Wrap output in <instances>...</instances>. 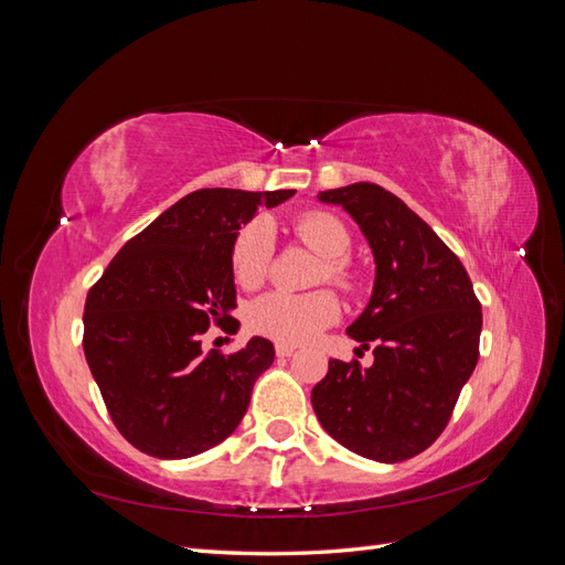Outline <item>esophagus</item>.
Segmentation results:
<instances>
[{
    "instance_id": "1",
    "label": "esophagus",
    "mask_w": 565,
    "mask_h": 565,
    "mask_svg": "<svg viewBox=\"0 0 565 565\" xmlns=\"http://www.w3.org/2000/svg\"><path fill=\"white\" fill-rule=\"evenodd\" d=\"M274 351H277V356L279 359H286V356H291V353L296 351V347L294 344H277V347H274Z\"/></svg>"
}]
</instances>
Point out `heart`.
I'll use <instances>...</instances> for the list:
<instances>
[{
	"instance_id": "obj_1",
	"label": "heart",
	"mask_w": 565,
	"mask_h": 565,
	"mask_svg": "<svg viewBox=\"0 0 565 565\" xmlns=\"http://www.w3.org/2000/svg\"><path fill=\"white\" fill-rule=\"evenodd\" d=\"M296 235L315 255L324 257L320 267V279L337 286L351 284V269L347 255L351 247L349 231L344 223L332 214L308 212L298 216ZM274 253V233L269 221L253 218L235 235L231 245V269L243 288H255L265 281ZM339 300L330 291L315 294H284L271 291L253 300L247 308V327L253 332L274 339L281 344H303L318 337L324 327L339 320Z\"/></svg>"
}]
</instances>
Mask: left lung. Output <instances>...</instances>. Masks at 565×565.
<instances>
[{"label": "left lung", "mask_w": 565, "mask_h": 565, "mask_svg": "<svg viewBox=\"0 0 565 565\" xmlns=\"http://www.w3.org/2000/svg\"><path fill=\"white\" fill-rule=\"evenodd\" d=\"M359 223L375 259L369 306L347 327L373 365L330 361L312 387L318 422L375 462L424 452L448 426L479 361L481 303L462 262L399 196L373 182L318 194Z\"/></svg>", "instance_id": "1"}]
</instances>
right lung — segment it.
Listing matches in <instances>:
<instances>
[{
	"label": "right lung",
	"instance_id": "obj_1",
	"mask_svg": "<svg viewBox=\"0 0 565 565\" xmlns=\"http://www.w3.org/2000/svg\"><path fill=\"white\" fill-rule=\"evenodd\" d=\"M296 190H196L149 223L90 286L84 353L117 430L159 460H185L238 428L255 380L274 361L269 339L202 353L235 308L231 245L257 214Z\"/></svg>",
	"mask_w": 565,
	"mask_h": 565
}]
</instances>
